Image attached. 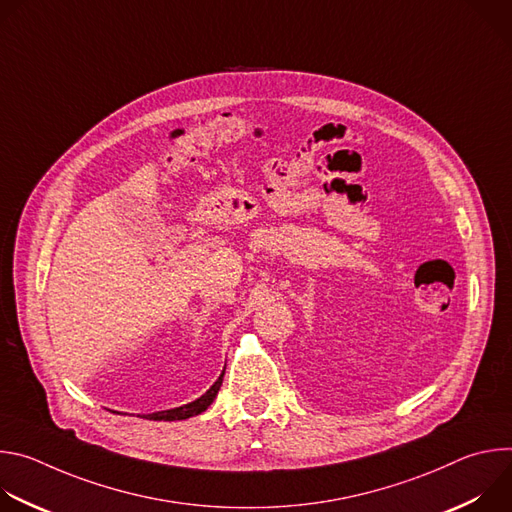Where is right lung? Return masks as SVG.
<instances>
[{
    "label": "right lung",
    "mask_w": 512,
    "mask_h": 512,
    "mask_svg": "<svg viewBox=\"0 0 512 512\" xmlns=\"http://www.w3.org/2000/svg\"><path fill=\"white\" fill-rule=\"evenodd\" d=\"M225 375V373H223ZM223 375L218 377V381L202 395L198 397L196 401L188 403V405H182V407H176V409H168V411H156V413H150V415H143L145 419H152V421H180V419H188V417H194L202 411H206L210 407V403L214 401L218 389H221L223 385Z\"/></svg>",
    "instance_id": "right-lung-1"
}]
</instances>
